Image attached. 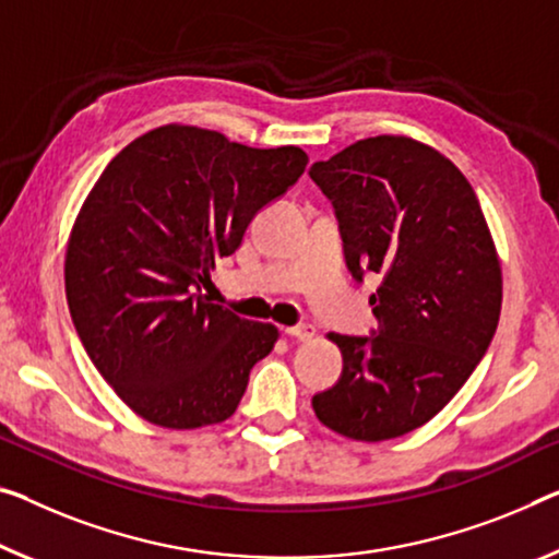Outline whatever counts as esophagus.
<instances>
[{
    "label": "esophagus",
    "instance_id": "1",
    "mask_svg": "<svg viewBox=\"0 0 559 559\" xmlns=\"http://www.w3.org/2000/svg\"><path fill=\"white\" fill-rule=\"evenodd\" d=\"M285 334L287 337L299 340V342H307L314 337V328L312 324H295V328H285Z\"/></svg>",
    "mask_w": 559,
    "mask_h": 559
}]
</instances>
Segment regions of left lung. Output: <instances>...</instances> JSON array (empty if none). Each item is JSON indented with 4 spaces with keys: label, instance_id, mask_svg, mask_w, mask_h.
I'll list each match as a JSON object with an SVG mask.
<instances>
[{
    "label": "left lung",
    "instance_id": "8db88e82",
    "mask_svg": "<svg viewBox=\"0 0 559 559\" xmlns=\"http://www.w3.org/2000/svg\"><path fill=\"white\" fill-rule=\"evenodd\" d=\"M309 177L334 207L352 277L380 274L377 330L330 334L342 374L314 415L359 442L429 423L475 372L495 337L502 272L477 194L440 152L407 136H369Z\"/></svg>",
    "mask_w": 559,
    "mask_h": 559
}]
</instances>
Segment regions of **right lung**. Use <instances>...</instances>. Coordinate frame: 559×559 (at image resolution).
Instances as JSON below:
<instances>
[{
	"label": "right lung",
	"instance_id": "1",
	"mask_svg": "<svg viewBox=\"0 0 559 559\" xmlns=\"http://www.w3.org/2000/svg\"><path fill=\"white\" fill-rule=\"evenodd\" d=\"M307 162L299 147L167 124L102 171L67 245V302L92 365L147 423L194 429L235 415L277 328L210 302L202 285Z\"/></svg>",
	"mask_w": 559,
	"mask_h": 559
}]
</instances>
